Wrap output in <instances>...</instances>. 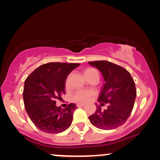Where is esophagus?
Listing matches in <instances>:
<instances>
[{
  "label": "esophagus",
  "mask_w": 160,
  "mask_h": 160,
  "mask_svg": "<svg viewBox=\"0 0 160 160\" xmlns=\"http://www.w3.org/2000/svg\"><path fill=\"white\" fill-rule=\"evenodd\" d=\"M84 105H85V104H77V106H78V108L83 107Z\"/></svg>",
  "instance_id": "1"
}]
</instances>
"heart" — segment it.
<instances>
[{
	"mask_svg": "<svg viewBox=\"0 0 160 160\" xmlns=\"http://www.w3.org/2000/svg\"><path fill=\"white\" fill-rule=\"evenodd\" d=\"M95 74H98L97 71L94 68H89L84 70L83 75L86 78H89V77L92 76ZM65 87H68V80H66L65 82ZM94 95V92L92 91L89 90H78L74 93V95L72 96V100L77 103H84V102H88L92 97Z\"/></svg>",
	"mask_w": 160,
	"mask_h": 160,
	"instance_id": "heart-1",
	"label": "heart"
}]
</instances>
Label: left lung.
<instances>
[{
    "label": "left lung",
    "instance_id": "left-lung-1",
    "mask_svg": "<svg viewBox=\"0 0 160 160\" xmlns=\"http://www.w3.org/2000/svg\"><path fill=\"white\" fill-rule=\"evenodd\" d=\"M89 64L103 75L105 83L102 86L98 101L102 106L108 104L104 111L98 106L89 119L93 126L100 129H114L123 125L131 114L136 98L135 82L127 70L114 63L95 61Z\"/></svg>",
    "mask_w": 160,
    "mask_h": 160
}]
</instances>
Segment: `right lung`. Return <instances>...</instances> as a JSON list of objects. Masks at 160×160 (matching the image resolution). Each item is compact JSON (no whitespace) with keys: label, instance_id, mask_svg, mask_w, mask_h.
<instances>
[{"label":"right lung","instance_id":"add662e5","mask_svg":"<svg viewBox=\"0 0 160 160\" xmlns=\"http://www.w3.org/2000/svg\"><path fill=\"white\" fill-rule=\"evenodd\" d=\"M78 63L49 62L39 66L25 81L23 99L25 110L37 128L47 133L56 134L70 127L76 104L65 109L56 105V99L65 93V81Z\"/></svg>","mask_w":160,"mask_h":160}]
</instances>
